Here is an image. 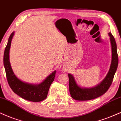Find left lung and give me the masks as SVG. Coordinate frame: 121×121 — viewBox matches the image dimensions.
I'll list each match as a JSON object with an SVG mask.
<instances>
[{
	"mask_svg": "<svg viewBox=\"0 0 121 121\" xmlns=\"http://www.w3.org/2000/svg\"><path fill=\"white\" fill-rule=\"evenodd\" d=\"M112 49V60L109 70L103 81L94 87H83L79 86L72 74L68 73L69 88L71 96L76 100H90L102 96L111 85L118 65L117 44L111 32H109Z\"/></svg>",
	"mask_w": 121,
	"mask_h": 121,
	"instance_id": "8db88e82",
	"label": "left lung"
}]
</instances>
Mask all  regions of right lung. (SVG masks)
Here are the masks:
<instances>
[{"label":"right lung","instance_id":"obj_1","mask_svg":"<svg viewBox=\"0 0 121 121\" xmlns=\"http://www.w3.org/2000/svg\"><path fill=\"white\" fill-rule=\"evenodd\" d=\"M14 32L8 39L4 53L3 63L8 84L15 94L27 100L33 102H41L47 98L49 88L54 80L56 71L50 74L47 78L38 84L24 82L16 76L13 72L9 61V50L11 41Z\"/></svg>","mask_w":121,"mask_h":121}]
</instances>
